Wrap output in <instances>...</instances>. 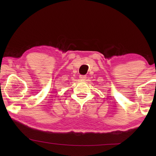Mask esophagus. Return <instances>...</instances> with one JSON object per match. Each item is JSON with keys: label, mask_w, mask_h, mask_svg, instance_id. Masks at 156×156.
Wrapping results in <instances>:
<instances>
[{"label": "esophagus", "mask_w": 156, "mask_h": 156, "mask_svg": "<svg viewBox=\"0 0 156 156\" xmlns=\"http://www.w3.org/2000/svg\"><path fill=\"white\" fill-rule=\"evenodd\" d=\"M86 78H87V76L85 75H80V80H86Z\"/></svg>", "instance_id": "34e87169"}]
</instances>
